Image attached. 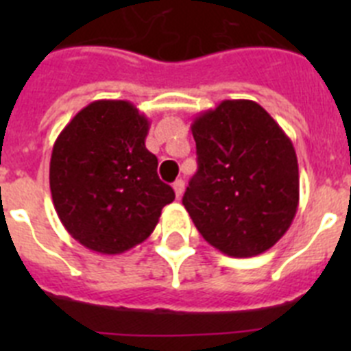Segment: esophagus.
<instances>
[{"mask_svg":"<svg viewBox=\"0 0 351 351\" xmlns=\"http://www.w3.org/2000/svg\"><path fill=\"white\" fill-rule=\"evenodd\" d=\"M173 191H176V197L181 198L182 193H184V181L182 179H178V181L173 182Z\"/></svg>","mask_w":351,"mask_h":351,"instance_id":"1","label":"esophagus"}]
</instances>
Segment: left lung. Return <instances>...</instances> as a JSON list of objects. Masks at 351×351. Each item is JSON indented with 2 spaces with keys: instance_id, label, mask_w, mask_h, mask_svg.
I'll return each mask as SVG.
<instances>
[{
  "instance_id": "8db88e82",
  "label": "left lung",
  "mask_w": 351,
  "mask_h": 351,
  "mask_svg": "<svg viewBox=\"0 0 351 351\" xmlns=\"http://www.w3.org/2000/svg\"><path fill=\"white\" fill-rule=\"evenodd\" d=\"M198 170L182 206L210 246L235 258L274 246L299 206L293 144L263 107L225 100L195 117Z\"/></svg>"
}]
</instances>
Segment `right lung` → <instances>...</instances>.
<instances>
[{
  "instance_id": "right-lung-1",
  "label": "right lung",
  "mask_w": 351,
  "mask_h": 351,
  "mask_svg": "<svg viewBox=\"0 0 351 351\" xmlns=\"http://www.w3.org/2000/svg\"><path fill=\"white\" fill-rule=\"evenodd\" d=\"M149 119L126 100L84 107L56 138L52 202L71 237L88 250L119 255L153 234L161 209L176 198L158 178L145 147Z\"/></svg>"
}]
</instances>
